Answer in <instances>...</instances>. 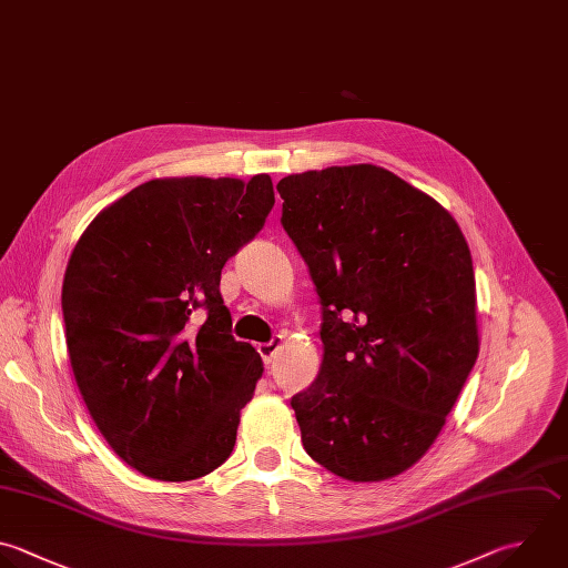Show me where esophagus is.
Here are the masks:
<instances>
[{
  "label": "esophagus",
  "instance_id": "1",
  "mask_svg": "<svg viewBox=\"0 0 568 568\" xmlns=\"http://www.w3.org/2000/svg\"><path fill=\"white\" fill-rule=\"evenodd\" d=\"M280 346H282V337H273V339H268V342H264V344L257 346V353L262 355L264 364H271V359H273V355L280 351Z\"/></svg>",
  "mask_w": 568,
  "mask_h": 568
}]
</instances>
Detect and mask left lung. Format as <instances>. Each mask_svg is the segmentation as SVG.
I'll use <instances>...</instances> for the list:
<instances>
[{"label": "left lung", "mask_w": 568, "mask_h": 568, "mask_svg": "<svg viewBox=\"0 0 568 568\" xmlns=\"http://www.w3.org/2000/svg\"><path fill=\"white\" fill-rule=\"evenodd\" d=\"M277 191L322 304V366L291 399L302 444L344 479L395 477L430 448L479 353L468 244L444 206L373 164Z\"/></svg>", "instance_id": "8db88e82"}]
</instances>
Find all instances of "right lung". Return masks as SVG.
<instances>
[{"label":"right lung","instance_id":"add662e5","mask_svg":"<svg viewBox=\"0 0 568 568\" xmlns=\"http://www.w3.org/2000/svg\"><path fill=\"white\" fill-rule=\"evenodd\" d=\"M273 204L264 173L151 180L73 248L62 286L73 375L109 446L146 477L197 479L233 453L264 366L231 335L220 277Z\"/></svg>","mask_w":568,"mask_h":568}]
</instances>
